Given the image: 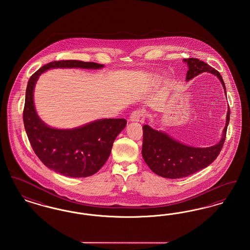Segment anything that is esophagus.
I'll return each mask as SVG.
<instances>
[{"instance_id":"34e87169","label":"esophagus","mask_w":250,"mask_h":250,"mask_svg":"<svg viewBox=\"0 0 250 250\" xmlns=\"http://www.w3.org/2000/svg\"><path fill=\"white\" fill-rule=\"evenodd\" d=\"M143 115H144L143 109L137 108L134 111H132V113L130 114V120L131 121H134V122H139L140 120L142 119Z\"/></svg>"}]
</instances>
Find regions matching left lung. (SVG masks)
Returning <instances> with one entry per match:
<instances>
[{"label":"left lung","mask_w":250,"mask_h":250,"mask_svg":"<svg viewBox=\"0 0 250 250\" xmlns=\"http://www.w3.org/2000/svg\"><path fill=\"white\" fill-rule=\"evenodd\" d=\"M188 65L187 81L199 74L209 72L216 76L222 84L225 94L226 87L219 72L197 58L184 59ZM229 122V107L227 113L226 125L220 142L214 146L196 148L179 143L161 131L155 130L148 125H143V159L155 174L168 179L187 177L209 166L218 156L226 139Z\"/></svg>","instance_id":"1"}]
</instances>
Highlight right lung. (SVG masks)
<instances>
[{
  "instance_id": "add662e5",
  "label": "right lung",
  "mask_w": 250,
  "mask_h": 250,
  "mask_svg": "<svg viewBox=\"0 0 250 250\" xmlns=\"http://www.w3.org/2000/svg\"><path fill=\"white\" fill-rule=\"evenodd\" d=\"M104 65L77 60L54 61L30 78L25 95L23 123L34 152L45 166L68 177H87L106 163L114 140L126 125L125 119H101L73 129H57L40 119L34 104L39 76L51 68L99 69Z\"/></svg>"
}]
</instances>
